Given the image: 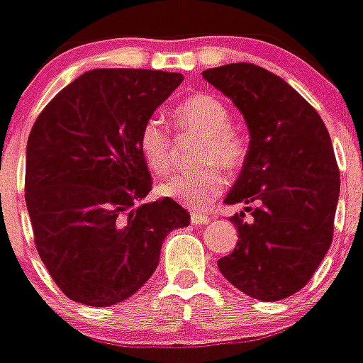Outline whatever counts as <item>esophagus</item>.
I'll list each match as a JSON object with an SVG mask.
<instances>
[{
    "label": "esophagus",
    "mask_w": 363,
    "mask_h": 363,
    "mask_svg": "<svg viewBox=\"0 0 363 363\" xmlns=\"http://www.w3.org/2000/svg\"><path fill=\"white\" fill-rule=\"evenodd\" d=\"M190 220L194 225H203V223H208L212 220L208 214H201V212H197V211H191L190 212Z\"/></svg>",
    "instance_id": "obj_1"
}]
</instances>
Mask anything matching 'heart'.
I'll return each instance as SVG.
<instances>
[{"label":"heart","mask_w":363,"mask_h":363,"mask_svg":"<svg viewBox=\"0 0 363 363\" xmlns=\"http://www.w3.org/2000/svg\"><path fill=\"white\" fill-rule=\"evenodd\" d=\"M173 121L182 130L201 135L196 162L201 166L181 172L158 184V194L186 205L203 208L220 194L225 184V172H237L246 160V141L231 126V113L222 100L212 95H196L186 99L173 110ZM140 152L151 172L166 173L172 167V138L162 121L147 119L138 135Z\"/></svg>","instance_id":"b5f03b06"}]
</instances>
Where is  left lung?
<instances>
[{"mask_svg":"<svg viewBox=\"0 0 363 363\" xmlns=\"http://www.w3.org/2000/svg\"><path fill=\"white\" fill-rule=\"evenodd\" d=\"M203 78L233 100L250 132L242 172L225 203H242L231 220L237 248L218 261L223 278L263 302L308 284L334 235L340 169L330 134L308 100L270 70L231 63Z\"/></svg>","mask_w":363,"mask_h":363,"instance_id":"1","label":"left lung"}]
</instances>
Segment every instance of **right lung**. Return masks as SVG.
Masks as SVG:
<instances>
[{"label":"right lung","instance_id":"obj_1","mask_svg":"<svg viewBox=\"0 0 363 363\" xmlns=\"http://www.w3.org/2000/svg\"><path fill=\"white\" fill-rule=\"evenodd\" d=\"M179 72L95 69L35 121L26 149V205L35 246L57 287L95 308L123 302L160 261L164 238L188 211L151 191L138 135L181 85Z\"/></svg>","mask_w":363,"mask_h":363}]
</instances>
